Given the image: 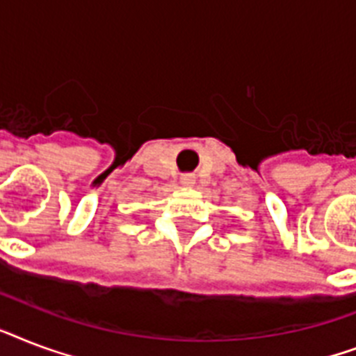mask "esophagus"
I'll use <instances>...</instances> for the list:
<instances>
[{
    "instance_id": "34e87169",
    "label": "esophagus",
    "mask_w": 356,
    "mask_h": 356,
    "mask_svg": "<svg viewBox=\"0 0 356 356\" xmlns=\"http://www.w3.org/2000/svg\"><path fill=\"white\" fill-rule=\"evenodd\" d=\"M195 181V177L192 175V173H184L183 177H181V184H184V186H192Z\"/></svg>"
}]
</instances>
